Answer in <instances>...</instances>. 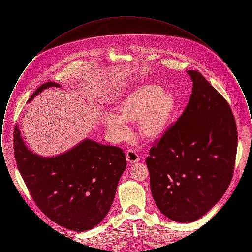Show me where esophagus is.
Masks as SVG:
<instances>
[{
  "label": "esophagus",
  "instance_id": "1",
  "mask_svg": "<svg viewBox=\"0 0 252 252\" xmlns=\"http://www.w3.org/2000/svg\"><path fill=\"white\" fill-rule=\"evenodd\" d=\"M126 160L129 163H136V162H138L140 160V157L134 150L129 149L126 152Z\"/></svg>",
  "mask_w": 252,
  "mask_h": 252
}]
</instances>
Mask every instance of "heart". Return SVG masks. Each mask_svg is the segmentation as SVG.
<instances>
[{
  "label": "heart",
  "mask_w": 252,
  "mask_h": 252,
  "mask_svg": "<svg viewBox=\"0 0 252 252\" xmlns=\"http://www.w3.org/2000/svg\"><path fill=\"white\" fill-rule=\"evenodd\" d=\"M176 109L175 97L157 84H144L123 96L115 105V114L108 113L103 122L109 135L118 141L128 137L126 123H137L140 136L152 143L167 131Z\"/></svg>",
  "instance_id": "heart-1"
}]
</instances>
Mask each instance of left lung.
I'll use <instances>...</instances> for the list:
<instances>
[{
    "label": "left lung",
    "instance_id": "8db88e82",
    "mask_svg": "<svg viewBox=\"0 0 252 252\" xmlns=\"http://www.w3.org/2000/svg\"><path fill=\"white\" fill-rule=\"evenodd\" d=\"M187 73L192 81L190 101L145 159L157 207L180 223L197 220L226 192L238 141L225 98L200 72Z\"/></svg>",
    "mask_w": 252,
    "mask_h": 252
}]
</instances>
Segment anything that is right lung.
Instances as JSON below:
<instances>
[{
    "label": "right lung",
    "instance_id": "add662e5",
    "mask_svg": "<svg viewBox=\"0 0 252 252\" xmlns=\"http://www.w3.org/2000/svg\"><path fill=\"white\" fill-rule=\"evenodd\" d=\"M50 87L60 85H41L28 102ZM14 153L36 206L55 223L78 231L94 228L108 215L126 167L120 147L90 139L58 156H39L27 148L18 125L14 129Z\"/></svg>",
    "mask_w": 252,
    "mask_h": 252
}]
</instances>
